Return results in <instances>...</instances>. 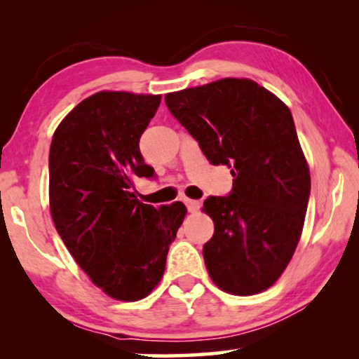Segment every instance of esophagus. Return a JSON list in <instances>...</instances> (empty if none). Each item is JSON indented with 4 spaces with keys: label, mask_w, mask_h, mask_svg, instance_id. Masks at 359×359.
I'll return each mask as SVG.
<instances>
[{
    "label": "esophagus",
    "mask_w": 359,
    "mask_h": 359,
    "mask_svg": "<svg viewBox=\"0 0 359 359\" xmlns=\"http://www.w3.org/2000/svg\"><path fill=\"white\" fill-rule=\"evenodd\" d=\"M184 203L187 204V209L190 212H196L199 209V201H194V199H188L185 198Z\"/></svg>",
    "instance_id": "esophagus-1"
}]
</instances>
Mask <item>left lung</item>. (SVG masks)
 Listing matches in <instances>:
<instances>
[{"label": "left lung", "mask_w": 359, "mask_h": 359, "mask_svg": "<svg viewBox=\"0 0 359 359\" xmlns=\"http://www.w3.org/2000/svg\"><path fill=\"white\" fill-rule=\"evenodd\" d=\"M166 106L212 165L233 174L229 196H210L203 212L214 236L203 247L218 288L250 296L272 287L301 239L311 171L288 106L250 79L172 92Z\"/></svg>", "instance_id": "obj_1"}]
</instances>
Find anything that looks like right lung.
<instances>
[{
	"label": "right lung",
	"instance_id": "add662e5",
	"mask_svg": "<svg viewBox=\"0 0 359 359\" xmlns=\"http://www.w3.org/2000/svg\"><path fill=\"white\" fill-rule=\"evenodd\" d=\"M160 102L161 95L98 92L66 115L50 144L53 223L90 280L117 301L142 299L160 283L187 215L179 201L136 199L135 180L154 177L139 139Z\"/></svg>",
	"mask_w": 359,
	"mask_h": 359
}]
</instances>
